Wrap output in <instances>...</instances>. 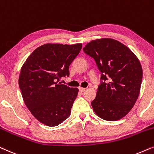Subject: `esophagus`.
Listing matches in <instances>:
<instances>
[{"mask_svg":"<svg viewBox=\"0 0 154 154\" xmlns=\"http://www.w3.org/2000/svg\"><path fill=\"white\" fill-rule=\"evenodd\" d=\"M79 91L82 92H82H84V91H85V90H86L85 88H82V87H79Z\"/></svg>","mask_w":154,"mask_h":154,"instance_id":"1","label":"esophagus"}]
</instances>
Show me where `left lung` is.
Here are the masks:
<instances>
[{
	"instance_id": "obj_1",
	"label": "left lung",
	"mask_w": 154,
	"mask_h": 154,
	"mask_svg": "<svg viewBox=\"0 0 154 154\" xmlns=\"http://www.w3.org/2000/svg\"><path fill=\"white\" fill-rule=\"evenodd\" d=\"M83 50L95 60L102 73L103 82L91 102L94 111L107 121L120 120L130 111L139 95L143 71L139 59L128 47L113 38L93 40Z\"/></svg>"
}]
</instances>
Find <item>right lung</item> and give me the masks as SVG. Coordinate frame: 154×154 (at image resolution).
Returning a JSON list of instances; mask_svg holds the SVG:
<instances>
[{
  "label": "right lung",
  "mask_w": 154,
  "mask_h": 154,
  "mask_svg": "<svg viewBox=\"0 0 154 154\" xmlns=\"http://www.w3.org/2000/svg\"><path fill=\"white\" fill-rule=\"evenodd\" d=\"M82 44H46L36 48L21 67L19 87L25 105L42 124L55 127L71 113L79 89L60 82Z\"/></svg>",
  "instance_id": "obj_1"
}]
</instances>
